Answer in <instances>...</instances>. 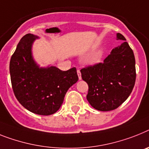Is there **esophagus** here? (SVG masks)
<instances>
[{"mask_svg": "<svg viewBox=\"0 0 149 149\" xmlns=\"http://www.w3.org/2000/svg\"><path fill=\"white\" fill-rule=\"evenodd\" d=\"M77 74H78L79 79H82V77H81V72L79 70H77Z\"/></svg>", "mask_w": 149, "mask_h": 149, "instance_id": "1", "label": "esophagus"}]
</instances>
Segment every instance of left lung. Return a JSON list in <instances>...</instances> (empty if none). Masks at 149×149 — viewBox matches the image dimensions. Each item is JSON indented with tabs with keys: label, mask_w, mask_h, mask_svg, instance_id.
Returning a JSON list of instances; mask_svg holds the SVG:
<instances>
[{
	"label": "left lung",
	"mask_w": 149,
	"mask_h": 149,
	"mask_svg": "<svg viewBox=\"0 0 149 149\" xmlns=\"http://www.w3.org/2000/svg\"><path fill=\"white\" fill-rule=\"evenodd\" d=\"M117 37L124 42L113 48L103 63L80 70L82 79L88 86L86 98L98 111H112L120 106L128 98L136 82L133 51L123 35L117 33Z\"/></svg>",
	"instance_id": "left-lung-1"
}]
</instances>
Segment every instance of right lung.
Here are the masks:
<instances>
[{
	"label": "right lung",
	"mask_w": 149,
	"mask_h": 149,
	"mask_svg": "<svg viewBox=\"0 0 149 149\" xmlns=\"http://www.w3.org/2000/svg\"><path fill=\"white\" fill-rule=\"evenodd\" d=\"M37 36L25 35L11 57L10 72L13 93L25 108L39 115L57 112L69 88L78 81L76 67L67 71L55 67L39 68L31 47Z\"/></svg>",
	"instance_id": "obj_1"
}]
</instances>
